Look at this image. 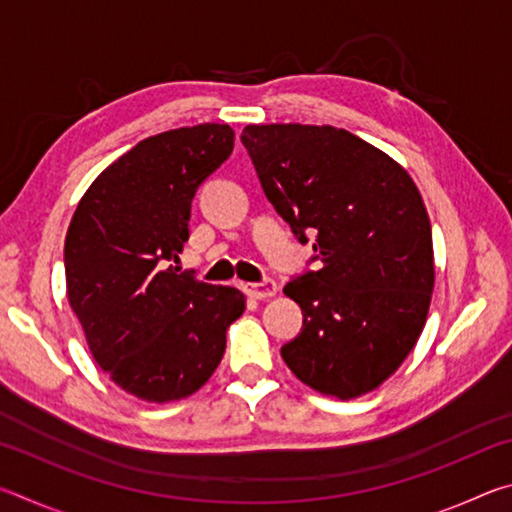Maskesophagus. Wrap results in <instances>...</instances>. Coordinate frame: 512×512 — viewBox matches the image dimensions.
<instances>
[{"mask_svg": "<svg viewBox=\"0 0 512 512\" xmlns=\"http://www.w3.org/2000/svg\"><path fill=\"white\" fill-rule=\"evenodd\" d=\"M246 293L250 298H257V300H266V298H273L277 293V284L271 277H266L262 282H248L246 284Z\"/></svg>", "mask_w": 512, "mask_h": 512, "instance_id": "34e87169", "label": "esophagus"}]
</instances>
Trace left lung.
I'll use <instances>...</instances> for the list:
<instances>
[{"label": "left lung", "mask_w": 512, "mask_h": 512, "mask_svg": "<svg viewBox=\"0 0 512 512\" xmlns=\"http://www.w3.org/2000/svg\"><path fill=\"white\" fill-rule=\"evenodd\" d=\"M241 142L291 230L300 241L316 235L318 271L284 287L305 314L284 363L320 395L375 391L415 348L431 305V223L418 187L343 128L248 124Z\"/></svg>", "instance_id": "1"}]
</instances>
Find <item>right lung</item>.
Wrapping results in <instances>:
<instances>
[{
  "mask_svg": "<svg viewBox=\"0 0 512 512\" xmlns=\"http://www.w3.org/2000/svg\"><path fill=\"white\" fill-rule=\"evenodd\" d=\"M235 131L198 124L146 137L83 194L65 237L69 307L94 361L137 400L178 402L214 375L246 296L180 273L198 185Z\"/></svg>",
  "mask_w": 512,
  "mask_h": 512,
  "instance_id": "obj_1",
  "label": "right lung"
}]
</instances>
